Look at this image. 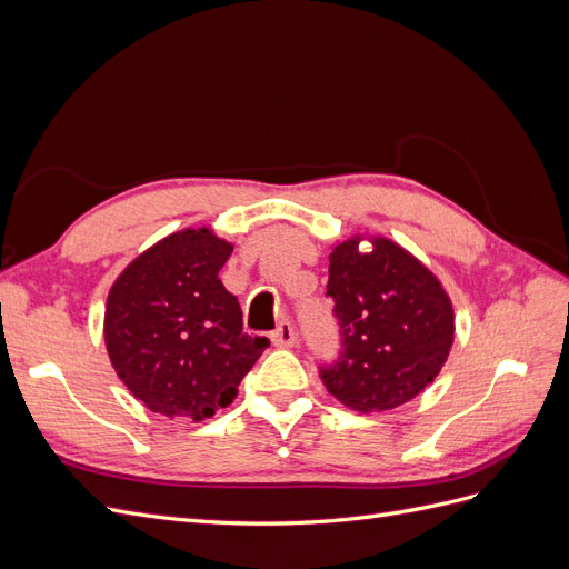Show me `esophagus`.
<instances>
[{"label":"esophagus","instance_id":"1","mask_svg":"<svg viewBox=\"0 0 569 569\" xmlns=\"http://www.w3.org/2000/svg\"><path fill=\"white\" fill-rule=\"evenodd\" d=\"M270 339H272L274 347H280V349L295 347V343H297V330H295V325H291V322H280V327L272 332Z\"/></svg>","mask_w":569,"mask_h":569}]
</instances>
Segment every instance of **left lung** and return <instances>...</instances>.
<instances>
[{
	"label": "left lung",
	"mask_w": 569,
	"mask_h": 569,
	"mask_svg": "<svg viewBox=\"0 0 569 569\" xmlns=\"http://www.w3.org/2000/svg\"><path fill=\"white\" fill-rule=\"evenodd\" d=\"M368 238L370 252L359 249ZM327 297L341 356L320 368L337 401L358 412L399 408L435 382L453 347V303L437 274L387 237L332 247Z\"/></svg>",
	"instance_id": "8db88e82"
}]
</instances>
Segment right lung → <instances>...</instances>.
<instances>
[{"instance_id": "1", "label": "right lung", "mask_w": 569, "mask_h": 569, "mask_svg": "<svg viewBox=\"0 0 569 569\" xmlns=\"http://www.w3.org/2000/svg\"><path fill=\"white\" fill-rule=\"evenodd\" d=\"M232 244L180 230L118 274L104 313L111 366L134 399L166 418H211L270 341L242 332V308L218 272Z\"/></svg>"}]
</instances>
